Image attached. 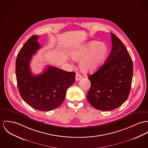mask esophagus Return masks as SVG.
Here are the masks:
<instances>
[{
    "instance_id": "esophagus-1",
    "label": "esophagus",
    "mask_w": 148,
    "mask_h": 148,
    "mask_svg": "<svg viewBox=\"0 0 148 148\" xmlns=\"http://www.w3.org/2000/svg\"><path fill=\"white\" fill-rule=\"evenodd\" d=\"M82 78V75L79 74H78V73H77L76 74V75H75V80H77V81H78V80H79L80 79H81Z\"/></svg>"
}]
</instances>
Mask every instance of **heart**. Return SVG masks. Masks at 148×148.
<instances>
[{
    "label": "heart",
    "mask_w": 148,
    "mask_h": 148,
    "mask_svg": "<svg viewBox=\"0 0 148 148\" xmlns=\"http://www.w3.org/2000/svg\"><path fill=\"white\" fill-rule=\"evenodd\" d=\"M109 52L108 46L103 43L90 41L79 47L72 48L70 55L74 61H79L80 70L84 73L97 71L104 63Z\"/></svg>",
    "instance_id": "obj_1"
}]
</instances>
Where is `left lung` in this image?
Listing matches in <instances>:
<instances>
[{
    "mask_svg": "<svg viewBox=\"0 0 148 148\" xmlns=\"http://www.w3.org/2000/svg\"><path fill=\"white\" fill-rule=\"evenodd\" d=\"M112 51L106 62L93 74L88 75L91 88L87 100L95 109L109 111L121 106L131 87L133 63L126 47L111 33Z\"/></svg>",
    "mask_w": 148,
    "mask_h": 148,
    "instance_id": "obj_1",
    "label": "left lung"
}]
</instances>
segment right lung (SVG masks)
I'll return each mask as SVG.
<instances>
[{
  "instance_id": "add662e5",
  "label": "right lung",
  "mask_w": 148,
  "mask_h": 148,
  "mask_svg": "<svg viewBox=\"0 0 148 148\" xmlns=\"http://www.w3.org/2000/svg\"><path fill=\"white\" fill-rule=\"evenodd\" d=\"M33 35L24 44L16 61V74L18 91L23 100L30 106L40 111H51L64 101L66 91L74 82L75 73L53 66L34 75L30 62L36 51L41 47Z\"/></svg>"
}]
</instances>
